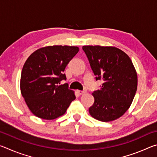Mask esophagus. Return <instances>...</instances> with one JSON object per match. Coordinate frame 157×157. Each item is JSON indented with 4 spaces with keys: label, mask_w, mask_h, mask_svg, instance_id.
I'll use <instances>...</instances> for the list:
<instances>
[{
    "label": "esophagus",
    "mask_w": 157,
    "mask_h": 157,
    "mask_svg": "<svg viewBox=\"0 0 157 157\" xmlns=\"http://www.w3.org/2000/svg\"><path fill=\"white\" fill-rule=\"evenodd\" d=\"M77 93H78L79 95H83L84 94H85V91H77Z\"/></svg>",
    "instance_id": "34e87169"
}]
</instances>
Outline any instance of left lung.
I'll return each instance as SVG.
<instances>
[{
	"label": "left lung",
	"instance_id": "8db88e82",
	"mask_svg": "<svg viewBox=\"0 0 157 157\" xmlns=\"http://www.w3.org/2000/svg\"><path fill=\"white\" fill-rule=\"evenodd\" d=\"M82 49L96 80L103 81L100 89L92 94L90 115L102 122L116 120L129 108L136 94V69L128 55L116 47L84 46Z\"/></svg>",
	"mask_w": 157,
	"mask_h": 157
}]
</instances>
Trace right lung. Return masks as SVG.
Wrapping results in <instances>:
<instances>
[{
    "label": "right lung",
    "mask_w": 157,
    "mask_h": 157,
    "mask_svg": "<svg viewBox=\"0 0 157 157\" xmlns=\"http://www.w3.org/2000/svg\"><path fill=\"white\" fill-rule=\"evenodd\" d=\"M78 51L77 46H49L36 50L25 61L21 92L34 116L53 120L63 115L75 99L74 91L60 82L66 79V66Z\"/></svg>",
    "instance_id": "add662e5"
}]
</instances>
